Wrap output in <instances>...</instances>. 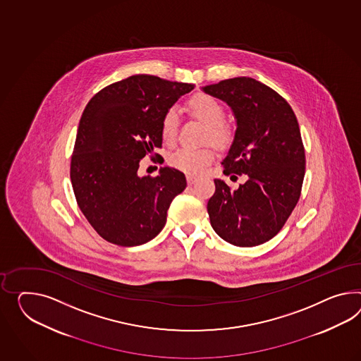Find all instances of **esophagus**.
<instances>
[{"instance_id": "esophagus-1", "label": "esophagus", "mask_w": 361, "mask_h": 361, "mask_svg": "<svg viewBox=\"0 0 361 361\" xmlns=\"http://www.w3.org/2000/svg\"><path fill=\"white\" fill-rule=\"evenodd\" d=\"M196 180H197V178H195V176H187V183L188 185H194V183H196Z\"/></svg>"}]
</instances>
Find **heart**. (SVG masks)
<instances>
[{"instance_id":"1","label":"heart","mask_w":361,"mask_h":361,"mask_svg":"<svg viewBox=\"0 0 361 361\" xmlns=\"http://www.w3.org/2000/svg\"><path fill=\"white\" fill-rule=\"evenodd\" d=\"M187 107L191 115L205 124L204 141H211L219 148H228L234 140V130L231 124L225 123V110L221 103L208 94H197L192 97ZM179 118L176 109H169L161 121L162 141L171 147L178 136ZM214 159V152L211 147L199 149H179L170 154L169 165L190 176L202 174Z\"/></svg>"}]
</instances>
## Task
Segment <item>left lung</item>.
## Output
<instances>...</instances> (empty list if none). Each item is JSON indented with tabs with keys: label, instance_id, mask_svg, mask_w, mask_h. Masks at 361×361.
<instances>
[{
	"label": "left lung",
	"instance_id": "8db88e82",
	"mask_svg": "<svg viewBox=\"0 0 361 361\" xmlns=\"http://www.w3.org/2000/svg\"><path fill=\"white\" fill-rule=\"evenodd\" d=\"M203 90L228 103L237 119L224 174L247 176L237 190L214 179L207 205L211 225L234 246H258L281 231L301 195L306 159L296 115L280 94L250 77Z\"/></svg>",
	"mask_w": 361,
	"mask_h": 361
}]
</instances>
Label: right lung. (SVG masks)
Listing matches in <instances>:
<instances>
[{"instance_id": "right-lung-1", "label": "right lung", "mask_w": 361, "mask_h": 361, "mask_svg": "<svg viewBox=\"0 0 361 361\" xmlns=\"http://www.w3.org/2000/svg\"><path fill=\"white\" fill-rule=\"evenodd\" d=\"M194 89L156 75L136 74L94 95L83 110L71 180L83 216L95 231L118 246L153 240L166 224L167 209L185 191V176L161 167L157 176L140 178V161L159 157L164 114Z\"/></svg>"}]
</instances>
